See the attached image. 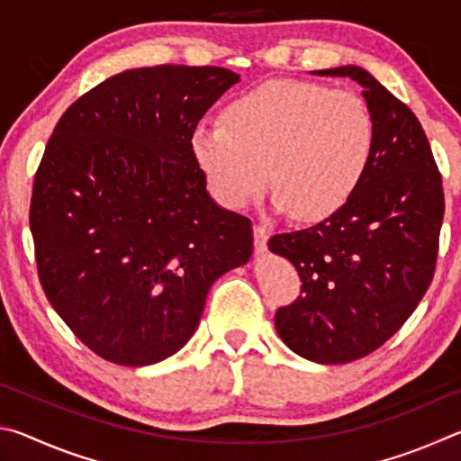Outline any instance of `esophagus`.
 <instances>
[{
	"label": "esophagus",
	"instance_id": "esophagus-1",
	"mask_svg": "<svg viewBox=\"0 0 461 461\" xmlns=\"http://www.w3.org/2000/svg\"><path fill=\"white\" fill-rule=\"evenodd\" d=\"M267 244H268V231L262 228V225H254V246L256 252L262 254L267 252Z\"/></svg>",
	"mask_w": 461,
	"mask_h": 461
}]
</instances>
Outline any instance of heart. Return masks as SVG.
Listing matches in <instances>:
<instances>
[{
    "mask_svg": "<svg viewBox=\"0 0 461 461\" xmlns=\"http://www.w3.org/2000/svg\"><path fill=\"white\" fill-rule=\"evenodd\" d=\"M374 146L360 95L294 79L258 85L225 105L221 123L191 134L193 158L221 205L244 209L270 178L272 205L303 221L325 220L354 197Z\"/></svg>",
    "mask_w": 461,
    "mask_h": 461,
    "instance_id": "heart-1",
    "label": "heart"
}]
</instances>
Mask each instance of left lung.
I'll return each mask as SVG.
<instances>
[{
	"label": "left lung",
	"instance_id": "obj_1",
	"mask_svg": "<svg viewBox=\"0 0 461 461\" xmlns=\"http://www.w3.org/2000/svg\"><path fill=\"white\" fill-rule=\"evenodd\" d=\"M362 85L376 146L360 189L313 228L278 233L270 252L293 264L301 296L276 311L294 354L348 364L378 349L431 285L446 212L441 175L415 113L362 67L313 71Z\"/></svg>",
	"mask_w": 461,
	"mask_h": 461
}]
</instances>
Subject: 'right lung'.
Segmentation results:
<instances>
[{"mask_svg": "<svg viewBox=\"0 0 461 461\" xmlns=\"http://www.w3.org/2000/svg\"><path fill=\"white\" fill-rule=\"evenodd\" d=\"M240 81L223 67L130 68L62 113L30 205L50 305L97 356L150 366L176 354L212 285L252 256V223L217 205L191 134Z\"/></svg>", "mask_w": 461, "mask_h": 461, "instance_id": "obj_1", "label": "right lung"}]
</instances>
